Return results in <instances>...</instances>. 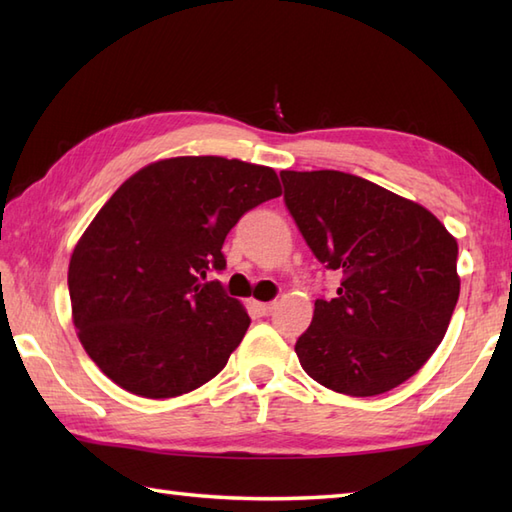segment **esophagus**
<instances>
[{
	"instance_id": "1",
	"label": "esophagus",
	"mask_w": 512,
	"mask_h": 512,
	"mask_svg": "<svg viewBox=\"0 0 512 512\" xmlns=\"http://www.w3.org/2000/svg\"><path fill=\"white\" fill-rule=\"evenodd\" d=\"M253 308H255V312L259 314V317H268L270 312H273V308H275V303H262V301H255L253 303Z\"/></svg>"
}]
</instances>
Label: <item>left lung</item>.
Wrapping results in <instances>:
<instances>
[{
  "label": "left lung",
  "mask_w": 512,
  "mask_h": 512,
  "mask_svg": "<svg viewBox=\"0 0 512 512\" xmlns=\"http://www.w3.org/2000/svg\"><path fill=\"white\" fill-rule=\"evenodd\" d=\"M284 202L314 257L343 273L314 301L295 352L323 387L378 396L429 361L460 297L458 242L436 215L343 171H281Z\"/></svg>",
  "instance_id": "1"
}]
</instances>
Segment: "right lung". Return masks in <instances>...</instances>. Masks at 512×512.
Returning <instances> with one entry per match:
<instances>
[{
	"label": "right lung",
	"instance_id": "add662e5",
	"mask_svg": "<svg viewBox=\"0 0 512 512\" xmlns=\"http://www.w3.org/2000/svg\"><path fill=\"white\" fill-rule=\"evenodd\" d=\"M281 195L277 173L220 156L160 160L125 180L76 244L68 288L79 339L101 372L143 398L209 383L250 317L220 281L228 231Z\"/></svg>",
	"mask_w": 512,
	"mask_h": 512
}]
</instances>
